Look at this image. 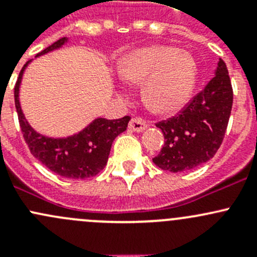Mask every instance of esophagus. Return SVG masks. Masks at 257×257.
Wrapping results in <instances>:
<instances>
[{"label":"esophagus","instance_id":"obj_1","mask_svg":"<svg viewBox=\"0 0 257 257\" xmlns=\"http://www.w3.org/2000/svg\"><path fill=\"white\" fill-rule=\"evenodd\" d=\"M147 123L141 118H133L129 121V129L133 132H143L147 129Z\"/></svg>","mask_w":257,"mask_h":257}]
</instances>
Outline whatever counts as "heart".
<instances>
[{
	"label": "heart",
	"instance_id": "obj_1",
	"mask_svg": "<svg viewBox=\"0 0 257 257\" xmlns=\"http://www.w3.org/2000/svg\"><path fill=\"white\" fill-rule=\"evenodd\" d=\"M119 74L132 84L145 83L142 97L148 109L159 115H172L190 99L198 66L188 52L154 45L126 54L119 64Z\"/></svg>",
	"mask_w": 257,
	"mask_h": 257
}]
</instances>
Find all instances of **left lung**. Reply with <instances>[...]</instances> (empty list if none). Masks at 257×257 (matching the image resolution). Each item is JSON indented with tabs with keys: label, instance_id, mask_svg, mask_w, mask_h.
Segmentation results:
<instances>
[{
	"label": "left lung",
	"instance_id": "1",
	"mask_svg": "<svg viewBox=\"0 0 257 257\" xmlns=\"http://www.w3.org/2000/svg\"><path fill=\"white\" fill-rule=\"evenodd\" d=\"M231 80L219 59L214 78L175 116L158 121L165 143L153 162L172 173L195 169L216 154L224 141L232 108Z\"/></svg>",
	"mask_w": 257,
	"mask_h": 257
}]
</instances>
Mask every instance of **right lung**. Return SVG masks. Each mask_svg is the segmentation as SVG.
Segmentation results:
<instances>
[{"label": "right lung", "mask_w": 257, "mask_h": 257, "mask_svg": "<svg viewBox=\"0 0 257 257\" xmlns=\"http://www.w3.org/2000/svg\"><path fill=\"white\" fill-rule=\"evenodd\" d=\"M66 42V37L61 38L40 52L37 57L62 47ZM28 63L30 61L22 67L15 85V104H16L21 131L31 153L51 172L63 178L85 179L94 177L105 167L113 141L119 134L126 131L131 116L125 115L113 120L97 118L78 134H74L68 138L53 139L41 136L40 133L33 131L32 126L26 120L18 99L20 83Z\"/></svg>", "instance_id": "right-lung-1"}]
</instances>
